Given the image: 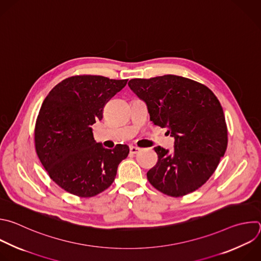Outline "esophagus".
<instances>
[{"mask_svg": "<svg viewBox=\"0 0 261 261\" xmlns=\"http://www.w3.org/2000/svg\"><path fill=\"white\" fill-rule=\"evenodd\" d=\"M140 148L139 147H135V146H130V148H129V151H130V153H133V154H137L138 152H140Z\"/></svg>", "mask_w": 261, "mask_h": 261, "instance_id": "obj_1", "label": "esophagus"}]
</instances>
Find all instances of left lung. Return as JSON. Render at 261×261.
<instances>
[{
    "label": "left lung",
    "instance_id": "8db88e82",
    "mask_svg": "<svg viewBox=\"0 0 261 261\" xmlns=\"http://www.w3.org/2000/svg\"><path fill=\"white\" fill-rule=\"evenodd\" d=\"M129 88L143 100L150 120L167 127L174 149L155 147L159 161L147 173L153 187L170 196L190 193L215 172L227 147L223 109L206 86L176 75L132 79Z\"/></svg>",
    "mask_w": 261,
    "mask_h": 261
}]
</instances>
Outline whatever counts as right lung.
<instances>
[{"label": "right lung", "mask_w": 261, "mask_h": 261, "mask_svg": "<svg viewBox=\"0 0 261 261\" xmlns=\"http://www.w3.org/2000/svg\"><path fill=\"white\" fill-rule=\"evenodd\" d=\"M127 83L102 76H74L45 97L35 127L38 158L50 178L66 191L91 197L114 181L129 148L107 149L93 139L91 125L102 118L105 103Z\"/></svg>", "instance_id": "right-lung-1"}]
</instances>
